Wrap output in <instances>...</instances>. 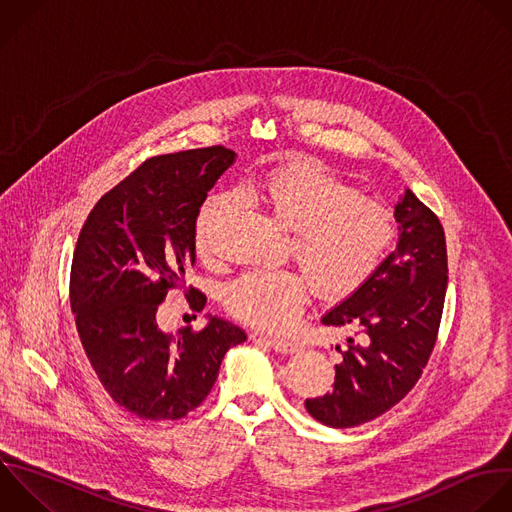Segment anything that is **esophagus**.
<instances>
[{
	"instance_id": "34e87169",
	"label": "esophagus",
	"mask_w": 512,
	"mask_h": 512,
	"mask_svg": "<svg viewBox=\"0 0 512 512\" xmlns=\"http://www.w3.org/2000/svg\"><path fill=\"white\" fill-rule=\"evenodd\" d=\"M260 338H264L276 352H280V354H294L298 348H300V344L298 342H294V340H286V338H272V336H260Z\"/></svg>"
}]
</instances>
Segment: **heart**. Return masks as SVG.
I'll return each mask as SVG.
<instances>
[{"label":"heart","mask_w":512,"mask_h":512,"mask_svg":"<svg viewBox=\"0 0 512 512\" xmlns=\"http://www.w3.org/2000/svg\"><path fill=\"white\" fill-rule=\"evenodd\" d=\"M242 196L262 204L292 232V248L302 270L260 268L228 284L224 304L232 316L260 330L292 326L312 290L342 298L362 286L378 268L394 238L392 212L334 176L316 160L300 158L246 180ZM236 204L232 194L206 200L196 220V246L212 254V230Z\"/></svg>","instance_id":"1"}]
</instances>
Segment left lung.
<instances>
[{"mask_svg":"<svg viewBox=\"0 0 512 512\" xmlns=\"http://www.w3.org/2000/svg\"><path fill=\"white\" fill-rule=\"evenodd\" d=\"M394 220L396 250L322 316L328 326L362 334L340 350L334 390L304 402L310 416L332 428L364 424L400 402L434 348L448 282L444 230L410 190L394 206Z\"/></svg>","mask_w":512,"mask_h":512,"instance_id":"left-lung-1","label":"left lung"}]
</instances>
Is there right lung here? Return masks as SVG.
I'll use <instances>...</instances> for the list:
<instances>
[{
    "instance_id": "right-lung-1",
    "label": "right lung",
    "mask_w": 512,
    "mask_h": 512,
    "mask_svg": "<svg viewBox=\"0 0 512 512\" xmlns=\"http://www.w3.org/2000/svg\"><path fill=\"white\" fill-rule=\"evenodd\" d=\"M236 162L222 146L146 160L90 212L72 260L70 302L82 346L114 402L144 420H178L210 394L246 332L208 316L200 332L158 326V306L196 260V220ZM200 312L202 292L188 296Z\"/></svg>"
}]
</instances>
